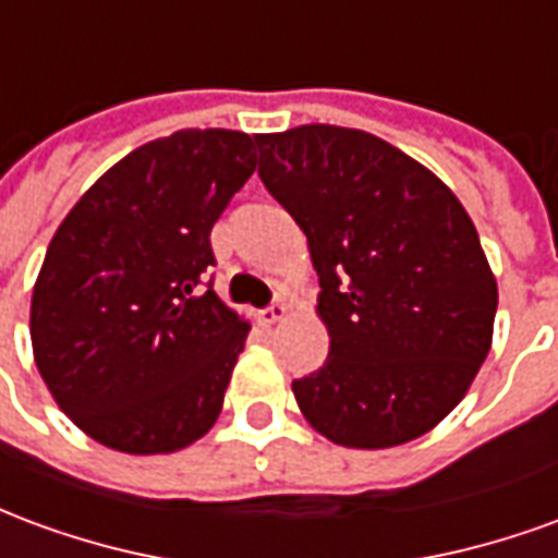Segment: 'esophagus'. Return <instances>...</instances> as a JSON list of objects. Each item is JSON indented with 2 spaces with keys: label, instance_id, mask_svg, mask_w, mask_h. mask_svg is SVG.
Masks as SVG:
<instances>
[{
  "label": "esophagus",
  "instance_id": "esophagus-1",
  "mask_svg": "<svg viewBox=\"0 0 558 558\" xmlns=\"http://www.w3.org/2000/svg\"><path fill=\"white\" fill-rule=\"evenodd\" d=\"M283 316H287V304L275 302L268 304L266 311H259V323L263 326H278V323H283Z\"/></svg>",
  "mask_w": 558,
  "mask_h": 558
}]
</instances>
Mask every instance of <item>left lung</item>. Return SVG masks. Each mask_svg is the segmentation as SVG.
I'll return each mask as SVG.
<instances>
[{"instance_id": "8db88e82", "label": "left lung", "mask_w": 558, "mask_h": 558, "mask_svg": "<svg viewBox=\"0 0 558 558\" xmlns=\"http://www.w3.org/2000/svg\"><path fill=\"white\" fill-rule=\"evenodd\" d=\"M259 179L307 235L328 359L292 383L343 448L418 439L454 410L493 343L496 278L478 230L407 151L359 128L256 134Z\"/></svg>"}]
</instances>
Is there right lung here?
<instances>
[{
	"mask_svg": "<svg viewBox=\"0 0 558 558\" xmlns=\"http://www.w3.org/2000/svg\"><path fill=\"white\" fill-rule=\"evenodd\" d=\"M254 140L187 128L113 163L59 223L32 290L38 374L95 442L172 454L211 430L251 323L199 290Z\"/></svg>",
	"mask_w": 558,
	"mask_h": 558,
	"instance_id": "obj_1",
	"label": "right lung"
}]
</instances>
